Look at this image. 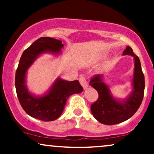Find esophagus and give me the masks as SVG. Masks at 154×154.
<instances>
[{
    "mask_svg": "<svg viewBox=\"0 0 154 154\" xmlns=\"http://www.w3.org/2000/svg\"><path fill=\"white\" fill-rule=\"evenodd\" d=\"M79 82H80L81 85L82 86L84 89H86V88L88 87V84L87 81H86L85 78L83 76H81V77H79Z\"/></svg>",
    "mask_w": 154,
    "mask_h": 154,
    "instance_id": "1",
    "label": "esophagus"
}]
</instances>
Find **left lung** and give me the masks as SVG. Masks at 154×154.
Here are the masks:
<instances>
[{
	"label": "left lung",
	"instance_id": "left-lung-1",
	"mask_svg": "<svg viewBox=\"0 0 154 154\" xmlns=\"http://www.w3.org/2000/svg\"><path fill=\"white\" fill-rule=\"evenodd\" d=\"M122 55L132 56L134 59L132 89L126 98L119 99L112 95L110 88L103 82V75L95 76L90 81V85L99 95L97 101L91 105V112L95 119L103 125H116L129 119L139 109L143 98L145 79L139 58L130 46H127Z\"/></svg>",
	"mask_w": 154,
	"mask_h": 154
}]
</instances>
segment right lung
Listing matches in <instances>:
<instances>
[{
  "mask_svg": "<svg viewBox=\"0 0 154 154\" xmlns=\"http://www.w3.org/2000/svg\"><path fill=\"white\" fill-rule=\"evenodd\" d=\"M63 48L61 40L44 37L35 41L21 56L15 76L16 91L23 109L32 117L44 122L56 120L62 114L69 97L83 91L78 80L67 81L59 77L42 95L28 89L26 74L37 59L45 54L59 56Z\"/></svg>",
  "mask_w": 154,
  "mask_h": 154,
  "instance_id": "1",
  "label": "right lung"
}]
</instances>
